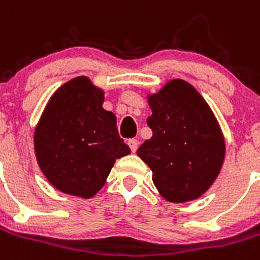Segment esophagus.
<instances>
[{
	"instance_id": "esophagus-1",
	"label": "esophagus",
	"mask_w": 260,
	"mask_h": 260,
	"mask_svg": "<svg viewBox=\"0 0 260 260\" xmlns=\"http://www.w3.org/2000/svg\"><path fill=\"white\" fill-rule=\"evenodd\" d=\"M128 145H129L131 150L135 153L137 150V146H139V141H137L136 139H129L128 140Z\"/></svg>"
}]
</instances>
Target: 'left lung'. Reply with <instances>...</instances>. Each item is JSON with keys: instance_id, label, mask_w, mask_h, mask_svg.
I'll use <instances>...</instances> for the list:
<instances>
[{"instance_id": "1", "label": "left lung", "mask_w": 260, "mask_h": 260, "mask_svg": "<svg viewBox=\"0 0 260 260\" xmlns=\"http://www.w3.org/2000/svg\"><path fill=\"white\" fill-rule=\"evenodd\" d=\"M153 136L139 155L153 173L159 195L186 203L204 195L225 161V137L217 117L200 92L187 81L173 78L146 95Z\"/></svg>"}]
</instances>
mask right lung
I'll use <instances>...</instances> for the list:
<instances>
[{
  "label": "right lung",
  "mask_w": 260,
  "mask_h": 260,
  "mask_svg": "<svg viewBox=\"0 0 260 260\" xmlns=\"http://www.w3.org/2000/svg\"><path fill=\"white\" fill-rule=\"evenodd\" d=\"M103 102L105 90L78 76L52 94L40 115L34 131L36 161L62 193L95 196L116 159L131 153L119 137L116 116Z\"/></svg>",
  "instance_id": "add662e5"
}]
</instances>
